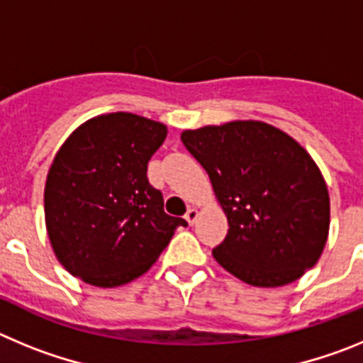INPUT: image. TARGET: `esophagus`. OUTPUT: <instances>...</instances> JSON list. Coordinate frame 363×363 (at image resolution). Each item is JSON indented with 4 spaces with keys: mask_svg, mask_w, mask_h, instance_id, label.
<instances>
[{
    "mask_svg": "<svg viewBox=\"0 0 363 363\" xmlns=\"http://www.w3.org/2000/svg\"><path fill=\"white\" fill-rule=\"evenodd\" d=\"M198 216H200L198 209L191 207V209L187 211V214H185V220L189 221V225H194V223H196V220H198Z\"/></svg>",
    "mask_w": 363,
    "mask_h": 363,
    "instance_id": "34e87169",
    "label": "esophagus"
}]
</instances>
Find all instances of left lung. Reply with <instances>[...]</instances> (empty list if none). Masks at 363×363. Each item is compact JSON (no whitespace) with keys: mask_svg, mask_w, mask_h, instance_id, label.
Listing matches in <instances>:
<instances>
[{"mask_svg":"<svg viewBox=\"0 0 363 363\" xmlns=\"http://www.w3.org/2000/svg\"><path fill=\"white\" fill-rule=\"evenodd\" d=\"M227 214L225 240L213 256L255 287H280L303 277L329 234L325 179L296 140L255 120L184 130Z\"/></svg>","mask_w":363,"mask_h":363,"instance_id":"left-lung-1","label":"left lung"}]
</instances>
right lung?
I'll list each match as a JSON object with an SVG mask.
<instances>
[{"mask_svg": "<svg viewBox=\"0 0 363 363\" xmlns=\"http://www.w3.org/2000/svg\"><path fill=\"white\" fill-rule=\"evenodd\" d=\"M160 121L101 114L65 140L47 174L45 223L60 264L96 287L142 277L169 245L184 218L163 211L147 163L165 142Z\"/></svg>", "mask_w": 363, "mask_h": 363, "instance_id": "obj_1", "label": "right lung"}]
</instances>
